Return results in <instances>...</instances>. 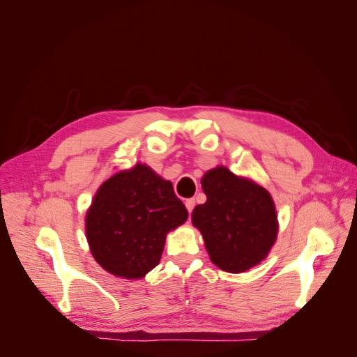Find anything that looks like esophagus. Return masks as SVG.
Masks as SVG:
<instances>
[{
    "label": "esophagus",
    "instance_id": "1",
    "mask_svg": "<svg viewBox=\"0 0 357 357\" xmlns=\"http://www.w3.org/2000/svg\"><path fill=\"white\" fill-rule=\"evenodd\" d=\"M186 208H188V211L189 213H192L193 211V208H195V199L193 198H189V199H186Z\"/></svg>",
    "mask_w": 357,
    "mask_h": 357
}]
</instances>
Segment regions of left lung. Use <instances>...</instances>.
I'll use <instances>...</instances> for the list:
<instances>
[{
	"label": "left lung",
	"mask_w": 357,
	"mask_h": 357,
	"mask_svg": "<svg viewBox=\"0 0 357 357\" xmlns=\"http://www.w3.org/2000/svg\"><path fill=\"white\" fill-rule=\"evenodd\" d=\"M207 195L192 213L211 262L223 271L243 273L266 257L277 238V215L269 193L228 168L202 177Z\"/></svg>",
	"instance_id": "left-lung-1"
}]
</instances>
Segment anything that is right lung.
<instances>
[{
    "label": "right lung",
    "instance_id": "obj_1",
    "mask_svg": "<svg viewBox=\"0 0 357 357\" xmlns=\"http://www.w3.org/2000/svg\"><path fill=\"white\" fill-rule=\"evenodd\" d=\"M186 219L171 181L137 164L102 183L86 215V236L105 271L142 278L159 264L167 234Z\"/></svg>",
    "mask_w": 357,
    "mask_h": 357
}]
</instances>
